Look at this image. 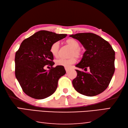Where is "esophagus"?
I'll return each mask as SVG.
<instances>
[{
  "label": "esophagus",
  "instance_id": "1",
  "mask_svg": "<svg viewBox=\"0 0 128 128\" xmlns=\"http://www.w3.org/2000/svg\"><path fill=\"white\" fill-rule=\"evenodd\" d=\"M66 73H68V72L70 70V68H66Z\"/></svg>",
  "mask_w": 128,
  "mask_h": 128
}]
</instances>
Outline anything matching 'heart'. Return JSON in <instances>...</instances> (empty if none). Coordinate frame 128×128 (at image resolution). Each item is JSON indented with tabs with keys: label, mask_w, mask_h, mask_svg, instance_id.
I'll list each match as a JSON object with an SVG mask.
<instances>
[{
	"label": "heart",
	"mask_w": 128,
	"mask_h": 128,
	"mask_svg": "<svg viewBox=\"0 0 128 128\" xmlns=\"http://www.w3.org/2000/svg\"><path fill=\"white\" fill-rule=\"evenodd\" d=\"M68 45L72 48L70 52V56L71 57L64 59L60 58L56 60V63L58 66H64L65 68H69L71 65L76 62V57H80L82 54V51L80 48V44L78 42L73 38H69L66 41ZM59 42H55L53 43L50 47V52L54 56L57 57L59 54Z\"/></svg>",
	"instance_id": "1"
}]
</instances>
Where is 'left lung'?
Segmentation results:
<instances>
[{
	"instance_id": "1",
	"label": "left lung",
	"mask_w": 128,
	"mask_h": 128,
	"mask_svg": "<svg viewBox=\"0 0 128 128\" xmlns=\"http://www.w3.org/2000/svg\"><path fill=\"white\" fill-rule=\"evenodd\" d=\"M70 36L78 40L86 49L81 61L76 66L85 71L76 70L73 87L82 94L96 96L108 88L114 73V50L108 41L94 34L79 33Z\"/></svg>"
}]
</instances>
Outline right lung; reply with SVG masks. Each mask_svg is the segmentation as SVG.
I'll return each instance as SVG.
<instances>
[{
	"instance_id": "obj_1",
	"label": "right lung",
	"mask_w": 128,
	"mask_h": 128,
	"mask_svg": "<svg viewBox=\"0 0 128 128\" xmlns=\"http://www.w3.org/2000/svg\"><path fill=\"white\" fill-rule=\"evenodd\" d=\"M66 34L40 31L22 41L15 55V75L23 91L35 99H44L55 92L59 79L66 73L64 66L53 67L52 44ZM51 66L48 71L46 67Z\"/></svg>"
}]
</instances>
